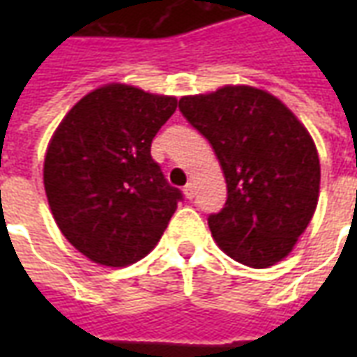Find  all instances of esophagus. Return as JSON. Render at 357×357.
Returning a JSON list of instances; mask_svg holds the SVG:
<instances>
[{
  "label": "esophagus",
  "instance_id": "esophagus-1",
  "mask_svg": "<svg viewBox=\"0 0 357 357\" xmlns=\"http://www.w3.org/2000/svg\"><path fill=\"white\" fill-rule=\"evenodd\" d=\"M183 193H185L187 199H193V197H195V185H193V183H187V185L183 187Z\"/></svg>",
  "mask_w": 357,
  "mask_h": 357
}]
</instances>
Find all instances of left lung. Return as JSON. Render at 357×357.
<instances>
[{"mask_svg": "<svg viewBox=\"0 0 357 357\" xmlns=\"http://www.w3.org/2000/svg\"><path fill=\"white\" fill-rule=\"evenodd\" d=\"M179 110L224 170L227 201L208 216L220 248L250 268L283 260L319 197V156L306 128L277 97L248 86L187 95Z\"/></svg>", "mask_w": 357, "mask_h": 357, "instance_id": "8db88e82", "label": "left lung"}]
</instances>
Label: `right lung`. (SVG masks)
Returning <instances> with one entry per match:
<instances>
[{
  "label": "right lung",
  "mask_w": 357,
  "mask_h": 357,
  "mask_svg": "<svg viewBox=\"0 0 357 357\" xmlns=\"http://www.w3.org/2000/svg\"><path fill=\"white\" fill-rule=\"evenodd\" d=\"M178 99L109 84L74 105L51 137L43 185L68 243L122 268L149 255L183 199L151 156Z\"/></svg>",
  "instance_id": "obj_1"
}]
</instances>
